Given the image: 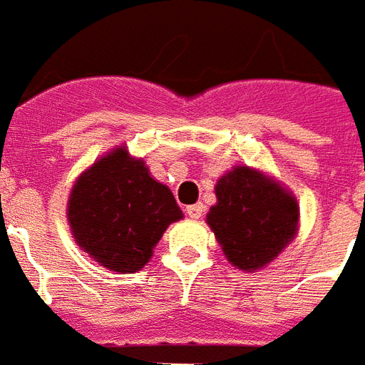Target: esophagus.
<instances>
[{"instance_id":"1","label":"esophagus","mask_w":365,"mask_h":365,"mask_svg":"<svg viewBox=\"0 0 365 365\" xmlns=\"http://www.w3.org/2000/svg\"><path fill=\"white\" fill-rule=\"evenodd\" d=\"M186 215L190 219H200L204 215V205L202 204H192L186 205Z\"/></svg>"}]
</instances>
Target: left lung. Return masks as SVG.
Returning a JSON list of instances; mask_svg holds the SVG:
<instances>
[{"mask_svg":"<svg viewBox=\"0 0 365 365\" xmlns=\"http://www.w3.org/2000/svg\"><path fill=\"white\" fill-rule=\"evenodd\" d=\"M215 198L205 223L227 262L240 271L264 269L297 238V196L262 169L235 165L219 177Z\"/></svg>","mask_w":365,"mask_h":365,"instance_id":"obj_1","label":"left lung"}]
</instances>
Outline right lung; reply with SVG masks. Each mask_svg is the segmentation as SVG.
<instances>
[{"label":"right lung","mask_w":365,"mask_h":365,"mask_svg":"<svg viewBox=\"0 0 365 365\" xmlns=\"http://www.w3.org/2000/svg\"><path fill=\"white\" fill-rule=\"evenodd\" d=\"M182 210L146 161L127 146L103 153L76 177L67 200V223L75 242L94 262L117 273H136Z\"/></svg>","instance_id":"obj_1"}]
</instances>
